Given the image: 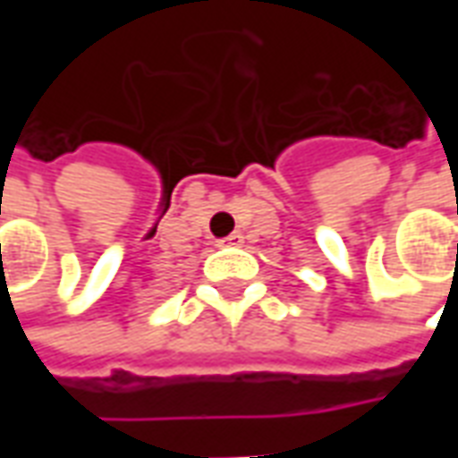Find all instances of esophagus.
Returning <instances> with one entry per match:
<instances>
[{
    "mask_svg": "<svg viewBox=\"0 0 458 458\" xmlns=\"http://www.w3.org/2000/svg\"><path fill=\"white\" fill-rule=\"evenodd\" d=\"M218 245L220 248H238V245H242V235H240V233H233L228 238L220 240Z\"/></svg>",
    "mask_w": 458,
    "mask_h": 458,
    "instance_id": "obj_1",
    "label": "esophagus"
}]
</instances>
